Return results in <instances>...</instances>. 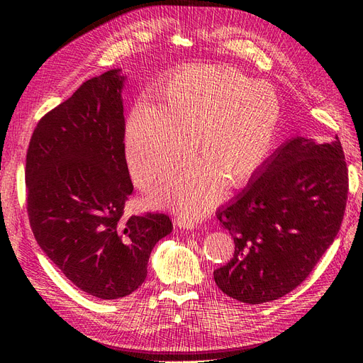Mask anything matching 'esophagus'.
<instances>
[{"mask_svg": "<svg viewBox=\"0 0 363 363\" xmlns=\"http://www.w3.org/2000/svg\"><path fill=\"white\" fill-rule=\"evenodd\" d=\"M175 224H177L180 228H188V230H192L196 227V221L195 219H192L191 216H179L175 218Z\"/></svg>", "mask_w": 363, "mask_h": 363, "instance_id": "esophagus-1", "label": "esophagus"}]
</instances>
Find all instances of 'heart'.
Masks as SVG:
<instances>
[{
    "instance_id": "1",
    "label": "heart",
    "mask_w": 363,
    "mask_h": 363,
    "mask_svg": "<svg viewBox=\"0 0 363 363\" xmlns=\"http://www.w3.org/2000/svg\"><path fill=\"white\" fill-rule=\"evenodd\" d=\"M276 91L223 65H191L169 75L156 106L138 104L125 130L127 160L142 188L167 180L188 159L201 160L177 175L160 200L203 215L225 184L242 186L269 157L280 125Z\"/></svg>"
}]
</instances>
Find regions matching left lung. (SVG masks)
<instances>
[{
    "label": "left lung",
    "mask_w": 363,
    "mask_h": 363,
    "mask_svg": "<svg viewBox=\"0 0 363 363\" xmlns=\"http://www.w3.org/2000/svg\"><path fill=\"white\" fill-rule=\"evenodd\" d=\"M348 168L336 136L330 144L294 138L223 208L219 224L235 255L213 271L216 286L247 304H262L301 284L342 224Z\"/></svg>",
    "instance_id": "left-lung-1"
}]
</instances>
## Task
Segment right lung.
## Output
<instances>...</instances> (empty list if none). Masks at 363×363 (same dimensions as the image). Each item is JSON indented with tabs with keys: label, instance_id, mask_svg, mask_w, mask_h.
I'll return each instance as SVG.
<instances>
[{
	"label": "right lung",
	"instance_id": "1",
	"mask_svg": "<svg viewBox=\"0 0 363 363\" xmlns=\"http://www.w3.org/2000/svg\"><path fill=\"white\" fill-rule=\"evenodd\" d=\"M123 77L107 71L43 115L27 159V213L42 251L77 288L101 300L147 279L168 215H125L133 183L125 160Z\"/></svg>",
	"mask_w": 363,
	"mask_h": 363
}]
</instances>
